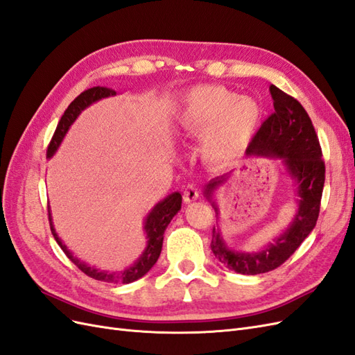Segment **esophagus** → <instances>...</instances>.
Masks as SVG:
<instances>
[{"label":"esophagus","instance_id":"1","mask_svg":"<svg viewBox=\"0 0 355 355\" xmlns=\"http://www.w3.org/2000/svg\"><path fill=\"white\" fill-rule=\"evenodd\" d=\"M198 196H200V194H198L197 187L189 184V185L185 188V191H184V201H185V202H192V201H196V200L198 198Z\"/></svg>","mask_w":355,"mask_h":355}]
</instances>
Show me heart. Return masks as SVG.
Returning a JSON list of instances; mask_svg holds the SVG:
<instances>
[{
	"mask_svg": "<svg viewBox=\"0 0 355 355\" xmlns=\"http://www.w3.org/2000/svg\"><path fill=\"white\" fill-rule=\"evenodd\" d=\"M261 118V105L254 99L213 84L188 90L175 115L180 136L196 137L205 133L202 155L216 166L232 163L244 151Z\"/></svg>",
	"mask_w": 355,
	"mask_h": 355,
	"instance_id": "b5f03b06",
	"label": "heart"
}]
</instances>
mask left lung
<instances>
[{"mask_svg": "<svg viewBox=\"0 0 355 355\" xmlns=\"http://www.w3.org/2000/svg\"><path fill=\"white\" fill-rule=\"evenodd\" d=\"M270 92L275 112L263 121L245 153L282 159L288 176L295 182L297 210L288 228L259 252L247 253L230 249L219 228L213 227L210 244L213 254L228 270L244 275L272 271L296 252L315 227L326 178L318 137L304 106L275 85H271ZM230 175L214 178L204 187V197L211 202L216 216L219 209L213 200L214 191L230 179Z\"/></svg>", "mask_w": 355, "mask_h": 355, "instance_id": "1", "label": "left lung"}]
</instances>
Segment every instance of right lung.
Returning <instances> with one entry per match:
<instances>
[{
    "instance_id": "add662e5",
    "label": "right lung",
    "mask_w": 355,
    "mask_h": 355,
    "mask_svg": "<svg viewBox=\"0 0 355 355\" xmlns=\"http://www.w3.org/2000/svg\"><path fill=\"white\" fill-rule=\"evenodd\" d=\"M116 92L112 89H106V87H92L89 90L83 92L80 96L75 98L71 105L68 106V110L63 112L60 121L56 127V132L51 137V142L47 148V158H51L53 155L56 154V151L59 149L63 137L68 133L69 127L72 125V123L77 120L78 115L94 102H98L101 99L110 98V96H115ZM182 206V196L179 192H173L168 197H166L164 200H161L159 202H157L154 209L148 213V216L145 219V225L144 230L146 232V247L144 253L141 254V257L132 265L125 268L124 271H101L98 268H93L90 265H87L85 262H81L78 257H75L69 250L68 247L62 243V240L59 239V235L56 234L55 227H53V219H51V211L49 210V220H50V228H51V234L55 240L58 241V244L60 245V249L65 252V254L69 257L71 262H73L77 265L80 270L94 280L99 282H106V283H123V284H128L133 283L139 278H142L151 268L155 265V262L158 261L159 253H161V247H163V239H164V231L167 228V225L170 223V220L173 219L175 214L180 210Z\"/></svg>"
}]
</instances>
